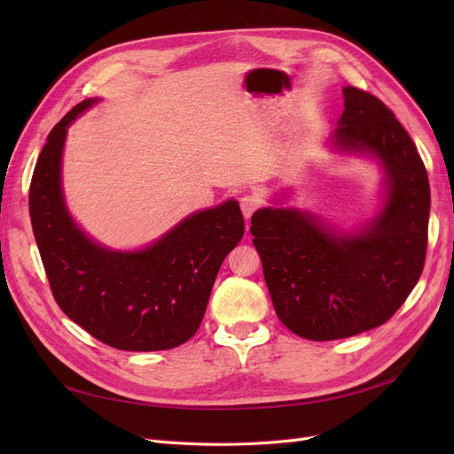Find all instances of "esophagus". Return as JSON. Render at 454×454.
I'll list each match as a JSON object with an SVG mask.
<instances>
[{
	"instance_id": "34e87169",
	"label": "esophagus",
	"mask_w": 454,
	"mask_h": 454,
	"mask_svg": "<svg viewBox=\"0 0 454 454\" xmlns=\"http://www.w3.org/2000/svg\"><path fill=\"white\" fill-rule=\"evenodd\" d=\"M259 204H261V200L255 195H244V197H240V210H242L244 217L250 219L254 215V212L259 208Z\"/></svg>"
}]
</instances>
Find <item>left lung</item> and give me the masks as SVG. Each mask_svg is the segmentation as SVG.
Returning <instances> with one entry per match:
<instances>
[{"instance_id":"1","label":"left lung","mask_w":454,"mask_h":454,"mask_svg":"<svg viewBox=\"0 0 454 454\" xmlns=\"http://www.w3.org/2000/svg\"><path fill=\"white\" fill-rule=\"evenodd\" d=\"M340 151H367L387 172V200L358 232L307 212L261 208L250 232L280 322L310 340L388 322L419 282L428 246L430 184L415 142L377 96L345 87Z\"/></svg>"}]
</instances>
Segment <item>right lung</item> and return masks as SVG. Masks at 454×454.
<instances>
[{"label": "right lung", "mask_w": 454, "mask_h": 454, "mask_svg": "<svg viewBox=\"0 0 454 454\" xmlns=\"http://www.w3.org/2000/svg\"><path fill=\"white\" fill-rule=\"evenodd\" d=\"M94 102H79L54 125L32 176V229L51 292L67 318L109 347H180L197 333L217 270L244 235L240 206L197 212L140 252L92 242L66 210L60 160L67 127Z\"/></svg>", "instance_id": "obj_1"}]
</instances>
